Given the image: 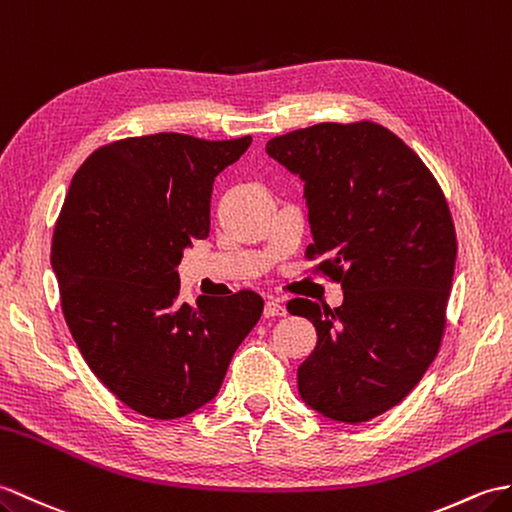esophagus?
I'll use <instances>...</instances> for the list:
<instances>
[{"label": "esophagus", "mask_w": 512, "mask_h": 512, "mask_svg": "<svg viewBox=\"0 0 512 512\" xmlns=\"http://www.w3.org/2000/svg\"><path fill=\"white\" fill-rule=\"evenodd\" d=\"M275 316H285V307L279 301H266L264 318H275Z\"/></svg>", "instance_id": "34e87169"}]
</instances>
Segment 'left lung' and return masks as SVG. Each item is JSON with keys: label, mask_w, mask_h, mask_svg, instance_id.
<instances>
[{"label": "left lung", "mask_w": 512, "mask_h": 512, "mask_svg": "<svg viewBox=\"0 0 512 512\" xmlns=\"http://www.w3.org/2000/svg\"><path fill=\"white\" fill-rule=\"evenodd\" d=\"M266 152L305 183L314 242L305 257L342 285L340 307L292 299L316 349L299 366L307 406L364 423L408 397L447 323L456 229L419 154L375 122H323L270 139Z\"/></svg>", "instance_id": "8db88e82"}]
</instances>
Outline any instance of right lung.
Here are the masks:
<instances>
[{
    "mask_svg": "<svg viewBox=\"0 0 512 512\" xmlns=\"http://www.w3.org/2000/svg\"><path fill=\"white\" fill-rule=\"evenodd\" d=\"M251 141L128 137L71 178L52 237L65 323L95 377L144 417L178 419L216 397L264 312L253 290L178 301L176 266L209 235L213 181Z\"/></svg>",
    "mask_w": 512,
    "mask_h": 512,
    "instance_id": "1",
    "label": "right lung"
}]
</instances>
